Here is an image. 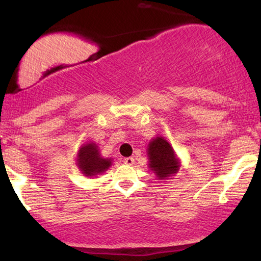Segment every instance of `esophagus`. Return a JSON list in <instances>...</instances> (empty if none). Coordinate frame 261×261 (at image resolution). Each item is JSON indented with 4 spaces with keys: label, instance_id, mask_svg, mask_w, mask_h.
<instances>
[{
    "label": "esophagus",
    "instance_id": "34e87169",
    "mask_svg": "<svg viewBox=\"0 0 261 261\" xmlns=\"http://www.w3.org/2000/svg\"><path fill=\"white\" fill-rule=\"evenodd\" d=\"M123 163L126 164V165H133V164H134V158H133V156H128V158H124L123 159Z\"/></svg>",
    "mask_w": 261,
    "mask_h": 261
}]
</instances>
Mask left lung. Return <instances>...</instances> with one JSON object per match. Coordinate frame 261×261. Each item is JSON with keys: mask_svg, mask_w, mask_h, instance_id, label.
<instances>
[{"mask_svg": "<svg viewBox=\"0 0 261 261\" xmlns=\"http://www.w3.org/2000/svg\"><path fill=\"white\" fill-rule=\"evenodd\" d=\"M147 156L149 170L159 180L171 179L180 169V159L170 142L162 135L148 142Z\"/></svg>", "mask_w": 261, "mask_h": 261, "instance_id": "1", "label": "left lung"}]
</instances>
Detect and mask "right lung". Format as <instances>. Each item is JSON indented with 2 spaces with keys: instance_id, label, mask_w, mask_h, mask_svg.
Returning <instances> with one entry per match:
<instances>
[{
  "instance_id": "obj_1",
  "label": "right lung",
  "mask_w": 261,
  "mask_h": 261,
  "mask_svg": "<svg viewBox=\"0 0 261 261\" xmlns=\"http://www.w3.org/2000/svg\"><path fill=\"white\" fill-rule=\"evenodd\" d=\"M76 165L84 177H97L113 165L112 158H103L96 142L83 144L77 152Z\"/></svg>"
}]
</instances>
